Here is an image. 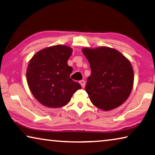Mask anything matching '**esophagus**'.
I'll list each match as a JSON object with an SVG mask.
<instances>
[{
	"instance_id": "obj_1",
	"label": "esophagus",
	"mask_w": 155,
	"mask_h": 155,
	"mask_svg": "<svg viewBox=\"0 0 155 155\" xmlns=\"http://www.w3.org/2000/svg\"><path fill=\"white\" fill-rule=\"evenodd\" d=\"M80 84L81 85L82 87H85V81L84 80H81L80 81Z\"/></svg>"
}]
</instances>
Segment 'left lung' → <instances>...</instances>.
<instances>
[{
  "label": "left lung",
  "mask_w": 155,
  "mask_h": 155,
  "mask_svg": "<svg viewBox=\"0 0 155 155\" xmlns=\"http://www.w3.org/2000/svg\"><path fill=\"white\" fill-rule=\"evenodd\" d=\"M82 51L91 66V75L85 90L91 102L104 110L122 104L133 87L130 62L118 51L109 47L85 48Z\"/></svg>",
  "instance_id": "1"
}]
</instances>
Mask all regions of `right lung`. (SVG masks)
Wrapping results in <instances>:
<instances>
[{
    "label": "right lung",
    "mask_w": 155,
    "mask_h": 155,
    "mask_svg": "<svg viewBox=\"0 0 155 155\" xmlns=\"http://www.w3.org/2000/svg\"><path fill=\"white\" fill-rule=\"evenodd\" d=\"M71 53L68 46H53L38 51L30 61L27 82L32 94L41 104L50 108L63 107L81 88L70 78L73 69L68 61Z\"/></svg>",
    "instance_id": "obj_1"
}]
</instances>
